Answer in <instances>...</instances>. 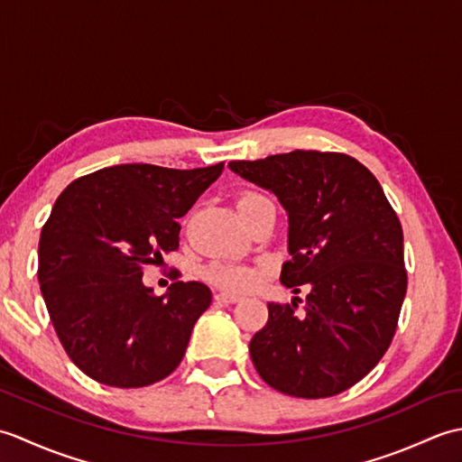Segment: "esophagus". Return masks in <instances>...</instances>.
Instances as JSON below:
<instances>
[{
    "mask_svg": "<svg viewBox=\"0 0 462 462\" xmlns=\"http://www.w3.org/2000/svg\"><path fill=\"white\" fill-rule=\"evenodd\" d=\"M214 298L222 303H236L242 300L240 296H236V293H230V291H218Z\"/></svg>",
    "mask_w": 462,
    "mask_h": 462,
    "instance_id": "34e87169",
    "label": "esophagus"
}]
</instances>
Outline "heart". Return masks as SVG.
<instances>
[{"mask_svg": "<svg viewBox=\"0 0 462 462\" xmlns=\"http://www.w3.org/2000/svg\"><path fill=\"white\" fill-rule=\"evenodd\" d=\"M268 200L266 196H262L258 192H246L240 196L238 200V208H244V206H252ZM204 276L208 278L214 286L224 288V290H232V291H244L250 290L258 283L260 280V272L254 270L250 266H244V263H232V262H214L206 268Z\"/></svg>", "mask_w": 462, "mask_h": 462, "instance_id": "1", "label": "heart"}]
</instances>
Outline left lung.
<instances>
[{
    "label": "left lung",
    "mask_w": 462,
    "mask_h": 462,
    "mask_svg": "<svg viewBox=\"0 0 462 462\" xmlns=\"http://www.w3.org/2000/svg\"><path fill=\"white\" fill-rule=\"evenodd\" d=\"M230 171L278 196L288 212L282 283L308 286L303 313L268 303L250 341L260 377L280 393L333 397L385 356L407 291L403 228L381 184L341 152L293 151L232 161ZM301 301V300H298Z\"/></svg>",
    "instance_id": "1"
}]
</instances>
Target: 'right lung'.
I'll list each match as a JSON object with an SVG mask.
<instances>
[{
	"label": "right lung",
	"instance_id": "right-lung-1",
	"mask_svg": "<svg viewBox=\"0 0 462 462\" xmlns=\"http://www.w3.org/2000/svg\"><path fill=\"white\" fill-rule=\"evenodd\" d=\"M222 169L116 164L59 194L39 238L37 276L57 337L85 375L131 389L179 367L212 291L174 282L154 296L143 268L179 250V218Z\"/></svg>",
	"mask_w": 462,
	"mask_h": 462
}]
</instances>
